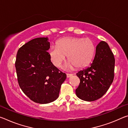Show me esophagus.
Masks as SVG:
<instances>
[{
	"label": "esophagus",
	"instance_id": "34e87169",
	"mask_svg": "<svg viewBox=\"0 0 128 128\" xmlns=\"http://www.w3.org/2000/svg\"><path fill=\"white\" fill-rule=\"evenodd\" d=\"M72 75H73L72 74H69V73H66V77H67V78H69V77H71Z\"/></svg>",
	"mask_w": 128,
	"mask_h": 128
}]
</instances>
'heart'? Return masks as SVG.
Segmentation results:
<instances>
[{"label": "heart", "instance_id": "1", "mask_svg": "<svg viewBox=\"0 0 128 128\" xmlns=\"http://www.w3.org/2000/svg\"><path fill=\"white\" fill-rule=\"evenodd\" d=\"M95 46L90 38L67 37L60 39L56 46H52L49 49V54L54 66L60 67L66 59L69 61L66 64L67 68L72 69L74 66L81 68L90 63L94 57Z\"/></svg>", "mask_w": 128, "mask_h": 128}]
</instances>
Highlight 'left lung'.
<instances>
[{
	"label": "left lung",
	"instance_id": "1",
	"mask_svg": "<svg viewBox=\"0 0 128 128\" xmlns=\"http://www.w3.org/2000/svg\"><path fill=\"white\" fill-rule=\"evenodd\" d=\"M114 54L107 43L101 41L96 46L92 63L76 74L80 80L76 90L77 96L88 102L103 96L114 81Z\"/></svg>",
	"mask_w": 128,
	"mask_h": 128
}]
</instances>
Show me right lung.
<instances>
[{
    "mask_svg": "<svg viewBox=\"0 0 128 128\" xmlns=\"http://www.w3.org/2000/svg\"><path fill=\"white\" fill-rule=\"evenodd\" d=\"M48 40L47 37L36 38L25 43L17 51L15 62L21 90L30 100L40 104L55 100L66 78L51 62Z\"/></svg>",
    "mask_w": 128,
    "mask_h": 128,
    "instance_id": "add662e5",
    "label": "right lung"
}]
</instances>
